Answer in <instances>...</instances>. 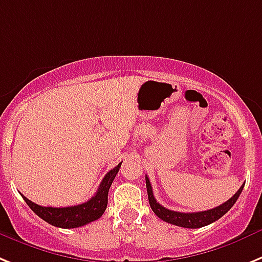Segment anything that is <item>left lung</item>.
Returning a JSON list of instances; mask_svg holds the SVG:
<instances>
[{
	"label": "left lung",
	"mask_w": 262,
	"mask_h": 262,
	"mask_svg": "<svg viewBox=\"0 0 262 262\" xmlns=\"http://www.w3.org/2000/svg\"><path fill=\"white\" fill-rule=\"evenodd\" d=\"M146 180V190H148V199L149 204H150L151 210L156 213V216L160 217L162 221L169 224H173V225L182 226V228H190V229H195V228H202V226L209 225V224L214 223L219 219L225 214L228 210L234 205V202L237 201V199L239 197L241 192L244 189V184L241 188L237 190V193L233 197H230L229 200L224 204H221L217 208H213L209 210H204V212H195V213H182V212H176V210H170L164 208L162 205H160L157 201H156L155 195H153V189H151L150 181H149L148 177H145Z\"/></svg>",
	"instance_id": "1"
}]
</instances>
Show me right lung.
Instances as JSON below:
<instances>
[{
	"label": "right lung",
	"instance_id": "1",
	"mask_svg": "<svg viewBox=\"0 0 262 262\" xmlns=\"http://www.w3.org/2000/svg\"><path fill=\"white\" fill-rule=\"evenodd\" d=\"M121 164L122 162H120L116 168L112 169L111 172L106 173V176L98 186L96 194L89 201L80 204V205L67 206V208H52V206L37 205V204L26 199L25 195H23V197L30 209L50 225L63 228V229L80 228V226L86 225L92 221H96L104 214L107 206L109 188H111L113 180L116 179V174L120 170Z\"/></svg>",
	"mask_w": 262,
	"mask_h": 262
}]
</instances>
